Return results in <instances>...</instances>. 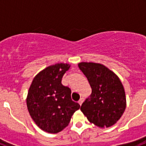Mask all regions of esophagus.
I'll return each mask as SVG.
<instances>
[{
    "label": "esophagus",
    "mask_w": 146,
    "mask_h": 146,
    "mask_svg": "<svg viewBox=\"0 0 146 146\" xmlns=\"http://www.w3.org/2000/svg\"><path fill=\"white\" fill-rule=\"evenodd\" d=\"M84 102V99L83 98H80V99L79 100V102H78V103L80 104V105H81V104H82V102Z\"/></svg>",
    "instance_id": "obj_1"
}]
</instances>
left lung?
I'll return each mask as SVG.
<instances>
[{
	"mask_svg": "<svg viewBox=\"0 0 146 146\" xmlns=\"http://www.w3.org/2000/svg\"><path fill=\"white\" fill-rule=\"evenodd\" d=\"M80 69L92 88L91 96L80 110L89 122L108 128L120 119L126 107V94L119 77L108 67L93 62H81Z\"/></svg>",
	"mask_w": 146,
	"mask_h": 146,
	"instance_id": "left-lung-1",
	"label": "left lung"
}]
</instances>
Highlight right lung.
I'll return each mask as SVG.
<instances>
[{"mask_svg": "<svg viewBox=\"0 0 146 146\" xmlns=\"http://www.w3.org/2000/svg\"><path fill=\"white\" fill-rule=\"evenodd\" d=\"M71 66L59 63L46 67L35 76L27 95L30 115L43 131L58 133L65 129L80 106L71 98V89L62 85V77Z\"/></svg>", "mask_w": 146, "mask_h": 146, "instance_id": "right-lung-1", "label": "right lung"}]
</instances>
